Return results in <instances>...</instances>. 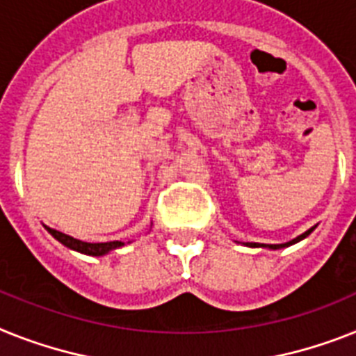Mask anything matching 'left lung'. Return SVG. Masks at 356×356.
I'll list each match as a JSON object with an SVG mask.
<instances>
[{
  "label": "left lung",
  "instance_id": "1",
  "mask_svg": "<svg viewBox=\"0 0 356 356\" xmlns=\"http://www.w3.org/2000/svg\"><path fill=\"white\" fill-rule=\"evenodd\" d=\"M313 231H315V227L307 229V231H305V233H302L300 236L293 238L291 242H286V243H257V242H248V243H243V245H248V248H266V249H273V251H275V249L289 248V245H293V243L300 242V240H304L305 236H309V234L313 233Z\"/></svg>",
  "mask_w": 356,
  "mask_h": 356
}]
</instances>
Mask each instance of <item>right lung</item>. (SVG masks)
Returning <instances> with one entry per match:
<instances>
[{
	"mask_svg": "<svg viewBox=\"0 0 356 356\" xmlns=\"http://www.w3.org/2000/svg\"><path fill=\"white\" fill-rule=\"evenodd\" d=\"M43 227H45L47 231H49V234H52L58 242L63 243L65 248L81 252V254H89V257H104V254H107V252L125 245V242H102V243L81 242V240H78V238H72L65 233H60V231H56V229L52 227H47V225H43Z\"/></svg>",
	"mask_w": 356,
	"mask_h": 356,
	"instance_id": "add662e5",
	"label": "right lung"
}]
</instances>
